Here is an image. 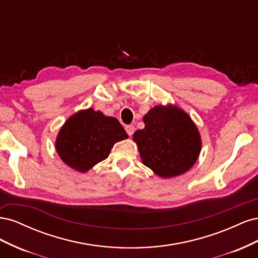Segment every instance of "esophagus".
Returning a JSON list of instances; mask_svg holds the SVG:
<instances>
[{
    "instance_id": "obj_1",
    "label": "esophagus",
    "mask_w": 258,
    "mask_h": 258,
    "mask_svg": "<svg viewBox=\"0 0 258 258\" xmlns=\"http://www.w3.org/2000/svg\"><path fill=\"white\" fill-rule=\"evenodd\" d=\"M124 129H126V131H127V134H128V136H132V135H134L135 134V126H134V124H127V126L126 127H124Z\"/></svg>"
}]
</instances>
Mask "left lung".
Returning a JSON list of instances; mask_svg holds the SVG:
<instances>
[{"mask_svg":"<svg viewBox=\"0 0 258 258\" xmlns=\"http://www.w3.org/2000/svg\"><path fill=\"white\" fill-rule=\"evenodd\" d=\"M134 135L142 162L161 177L187 172L201 151L200 134L190 117L174 105H157L143 117Z\"/></svg>","mask_w":258,"mask_h":258,"instance_id":"obj_1","label":"left lung"}]
</instances>
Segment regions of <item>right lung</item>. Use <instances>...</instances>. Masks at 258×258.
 <instances>
[{"label": "right lung", "instance_id": "add662e5", "mask_svg": "<svg viewBox=\"0 0 258 258\" xmlns=\"http://www.w3.org/2000/svg\"><path fill=\"white\" fill-rule=\"evenodd\" d=\"M128 138L115 117L87 108L75 113L61 127L56 151L66 165L79 172L108 157L116 142Z\"/></svg>", "mask_w": 258, "mask_h": 258}]
</instances>
